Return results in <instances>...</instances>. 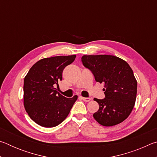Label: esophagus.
Here are the masks:
<instances>
[{
  "instance_id": "1",
  "label": "esophagus",
  "mask_w": 157,
  "mask_h": 157,
  "mask_svg": "<svg viewBox=\"0 0 157 157\" xmlns=\"http://www.w3.org/2000/svg\"><path fill=\"white\" fill-rule=\"evenodd\" d=\"M81 99L83 100L84 102H89V101L91 100V98H84V97H81Z\"/></svg>"
}]
</instances>
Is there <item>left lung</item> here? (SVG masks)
Masks as SVG:
<instances>
[{
    "label": "left lung",
    "instance_id": "left-lung-1",
    "mask_svg": "<svg viewBox=\"0 0 157 157\" xmlns=\"http://www.w3.org/2000/svg\"><path fill=\"white\" fill-rule=\"evenodd\" d=\"M82 62L95 81L105 84V98H94L99 104V109L93 115L95 120L105 127L122 123L136 102L137 82L132 69L125 61L113 55H84Z\"/></svg>",
    "mask_w": 157,
    "mask_h": 157
}]
</instances>
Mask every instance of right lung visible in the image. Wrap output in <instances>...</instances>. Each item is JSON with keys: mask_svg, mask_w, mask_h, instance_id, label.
<instances>
[{"mask_svg": "<svg viewBox=\"0 0 157 157\" xmlns=\"http://www.w3.org/2000/svg\"><path fill=\"white\" fill-rule=\"evenodd\" d=\"M76 55L44 58L32 66L24 78L23 103L28 116L39 125L53 127L68 116L78 95L66 98L57 91L66 66Z\"/></svg>", "mask_w": 157, "mask_h": 157, "instance_id": "add662e5", "label": "right lung"}]
</instances>
